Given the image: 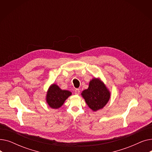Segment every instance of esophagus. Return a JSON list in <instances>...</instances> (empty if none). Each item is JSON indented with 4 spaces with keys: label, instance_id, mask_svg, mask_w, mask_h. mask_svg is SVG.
Listing matches in <instances>:
<instances>
[{
    "label": "esophagus",
    "instance_id": "esophagus-1",
    "mask_svg": "<svg viewBox=\"0 0 152 152\" xmlns=\"http://www.w3.org/2000/svg\"><path fill=\"white\" fill-rule=\"evenodd\" d=\"M75 94L76 95H79V94H80V91H79V89H76L75 91Z\"/></svg>",
    "mask_w": 152,
    "mask_h": 152
}]
</instances>
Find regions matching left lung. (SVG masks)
Here are the masks:
<instances>
[{"label":"left lung","mask_w":152,"mask_h":152,"mask_svg":"<svg viewBox=\"0 0 152 152\" xmlns=\"http://www.w3.org/2000/svg\"><path fill=\"white\" fill-rule=\"evenodd\" d=\"M81 95L88 107L97 111L107 104L111 92L99 77H94L89 82L88 89L84 90Z\"/></svg>","instance_id":"8db88e82"}]
</instances>
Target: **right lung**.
Masks as SVG:
<instances>
[{
	"label": "right lung",
	"instance_id": "1",
	"mask_svg": "<svg viewBox=\"0 0 152 152\" xmlns=\"http://www.w3.org/2000/svg\"><path fill=\"white\" fill-rule=\"evenodd\" d=\"M72 93L66 90H62L56 84H51L47 90L45 100L49 106L53 109L60 108Z\"/></svg>",
	"mask_w": 152,
	"mask_h": 152
}]
</instances>
